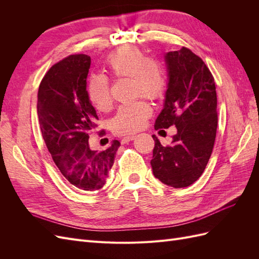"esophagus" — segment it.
I'll return each mask as SVG.
<instances>
[{
    "mask_svg": "<svg viewBox=\"0 0 259 259\" xmlns=\"http://www.w3.org/2000/svg\"><path fill=\"white\" fill-rule=\"evenodd\" d=\"M135 137H136V136H134V135L125 136V137L121 138V143H122V144H126V143H130V142H131V140H133V139H135Z\"/></svg>",
    "mask_w": 259,
    "mask_h": 259,
    "instance_id": "obj_1",
    "label": "esophagus"
}]
</instances>
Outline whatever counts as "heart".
<instances>
[{
	"label": "heart",
	"mask_w": 259,
	"mask_h": 259,
	"mask_svg": "<svg viewBox=\"0 0 259 259\" xmlns=\"http://www.w3.org/2000/svg\"><path fill=\"white\" fill-rule=\"evenodd\" d=\"M105 66L115 79L132 81L135 97L143 96L148 100H158L166 89V77L159 61L148 58L137 46H122L108 55ZM86 95L98 111H108L112 106L110 83L106 76L93 74L86 84ZM152 110L145 100L139 99L130 105L121 106L110 121L114 134L126 135L142 130Z\"/></svg>",
	"instance_id": "heart-1"
}]
</instances>
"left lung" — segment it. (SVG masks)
<instances>
[{"mask_svg": "<svg viewBox=\"0 0 259 259\" xmlns=\"http://www.w3.org/2000/svg\"><path fill=\"white\" fill-rule=\"evenodd\" d=\"M168 85L164 108L154 128L175 125L171 144L154 139L151 166L160 182L184 188L197 182L204 171L217 130V96L214 76L199 56L187 48L165 56Z\"/></svg>", "mask_w": 259, "mask_h": 259, "instance_id": "left-lung-1", "label": "left lung"}]
</instances>
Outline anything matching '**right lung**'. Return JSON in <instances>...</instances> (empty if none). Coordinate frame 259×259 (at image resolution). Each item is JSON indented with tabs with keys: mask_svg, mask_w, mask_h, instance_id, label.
<instances>
[{
	"mask_svg": "<svg viewBox=\"0 0 259 259\" xmlns=\"http://www.w3.org/2000/svg\"><path fill=\"white\" fill-rule=\"evenodd\" d=\"M90 67L88 55H70L51 67L37 93L38 122L46 147L60 173L84 191L103 188L120 146L113 140L101 151L90 148L89 138L98 120L86 95Z\"/></svg>",
	"mask_w": 259,
	"mask_h": 259,
	"instance_id": "add662e5",
	"label": "right lung"
}]
</instances>
